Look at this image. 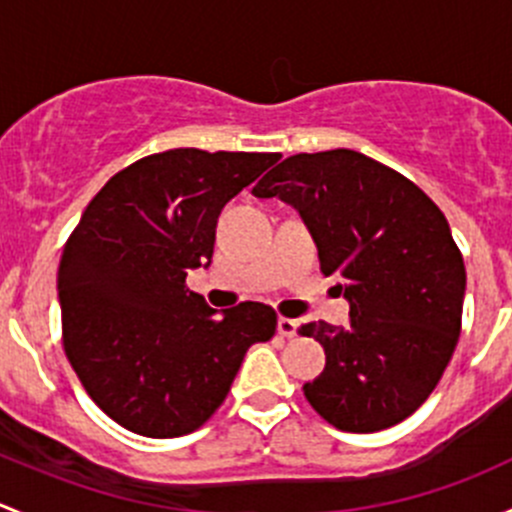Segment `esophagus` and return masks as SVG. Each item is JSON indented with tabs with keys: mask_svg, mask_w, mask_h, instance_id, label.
<instances>
[{
	"mask_svg": "<svg viewBox=\"0 0 512 512\" xmlns=\"http://www.w3.org/2000/svg\"><path fill=\"white\" fill-rule=\"evenodd\" d=\"M277 332H280L282 337L294 339V337H297V332H299V322H297V319L282 317L280 322H277Z\"/></svg>",
	"mask_w": 512,
	"mask_h": 512,
	"instance_id": "1",
	"label": "esophagus"
}]
</instances>
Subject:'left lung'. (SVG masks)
I'll return each instance as SVG.
<instances>
[{"label":"left lung","instance_id":"obj_1","mask_svg":"<svg viewBox=\"0 0 512 512\" xmlns=\"http://www.w3.org/2000/svg\"><path fill=\"white\" fill-rule=\"evenodd\" d=\"M252 195L297 210L349 302V327H302L327 354L304 384L312 409L349 433L414 414L461 334L466 265L446 215L409 178L349 148L289 156Z\"/></svg>","mask_w":512,"mask_h":512}]
</instances>
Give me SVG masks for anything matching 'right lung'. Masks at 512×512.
Wrapping results in <instances>:
<instances>
[{
  "label": "right lung",
  "mask_w": 512,
  "mask_h": 512,
  "mask_svg": "<svg viewBox=\"0 0 512 512\" xmlns=\"http://www.w3.org/2000/svg\"><path fill=\"white\" fill-rule=\"evenodd\" d=\"M280 153L173 148L113 175L86 205L56 277L64 352L98 409L148 438L203 426L275 309L208 307L185 287L210 265L220 210Z\"/></svg>",
  "instance_id": "right-lung-1"
}]
</instances>
